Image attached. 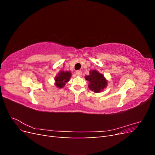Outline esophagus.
Masks as SVG:
<instances>
[{
  "label": "esophagus",
  "instance_id": "1",
  "mask_svg": "<svg viewBox=\"0 0 155 155\" xmlns=\"http://www.w3.org/2000/svg\"><path fill=\"white\" fill-rule=\"evenodd\" d=\"M76 74L78 76H81L82 75V72L81 71V70H77V71L76 72Z\"/></svg>",
  "mask_w": 155,
  "mask_h": 155
}]
</instances>
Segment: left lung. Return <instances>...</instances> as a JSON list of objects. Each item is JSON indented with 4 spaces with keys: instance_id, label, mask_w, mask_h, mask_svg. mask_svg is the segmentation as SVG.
I'll return each mask as SVG.
<instances>
[{
    "instance_id": "8db88e82",
    "label": "left lung",
    "mask_w": 155,
    "mask_h": 155,
    "mask_svg": "<svg viewBox=\"0 0 155 155\" xmlns=\"http://www.w3.org/2000/svg\"><path fill=\"white\" fill-rule=\"evenodd\" d=\"M90 74L85 76V78L88 81V88L95 93H99L104 91L107 86V80L104 75L96 70L89 72Z\"/></svg>"
}]
</instances>
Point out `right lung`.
Listing matches in <instances>:
<instances>
[{"label": "right lung", "mask_w": 155, "mask_h": 155, "mask_svg": "<svg viewBox=\"0 0 155 155\" xmlns=\"http://www.w3.org/2000/svg\"><path fill=\"white\" fill-rule=\"evenodd\" d=\"M72 74L70 71L61 70L54 78L55 85L59 88H62L64 87L66 83L68 82Z\"/></svg>", "instance_id": "add662e5"}]
</instances>
